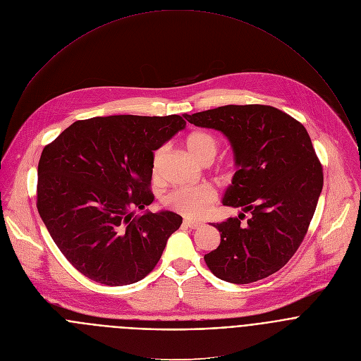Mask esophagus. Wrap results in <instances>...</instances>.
<instances>
[{
  "mask_svg": "<svg viewBox=\"0 0 361 361\" xmlns=\"http://www.w3.org/2000/svg\"><path fill=\"white\" fill-rule=\"evenodd\" d=\"M183 224H185L186 227H189V228H199V227H202V223H200V221H193V220H185Z\"/></svg>",
  "mask_w": 361,
  "mask_h": 361,
  "instance_id": "obj_1",
  "label": "esophagus"
}]
</instances>
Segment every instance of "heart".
Here are the masks:
<instances>
[{
    "mask_svg": "<svg viewBox=\"0 0 361 361\" xmlns=\"http://www.w3.org/2000/svg\"><path fill=\"white\" fill-rule=\"evenodd\" d=\"M185 145H186L188 152L202 165H209L214 159L217 149H219L217 138L213 134L204 133V131L192 133L186 138ZM164 152H165V149L159 148L158 151H155V154L152 157L154 176H157L159 173V166H161ZM214 200H216L214 192L206 186L180 188V189L171 192L166 196L168 206L189 219L203 217L209 212V209Z\"/></svg>",
    "mask_w": 361,
    "mask_h": 361,
    "instance_id": "b5f03b06",
    "label": "heart"
}]
</instances>
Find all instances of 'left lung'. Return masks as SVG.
<instances>
[{
    "instance_id": "obj_1",
    "label": "left lung",
    "mask_w": 361,
    "mask_h": 361,
    "mask_svg": "<svg viewBox=\"0 0 361 361\" xmlns=\"http://www.w3.org/2000/svg\"><path fill=\"white\" fill-rule=\"evenodd\" d=\"M183 117L223 133L237 168L221 203L241 213L213 224L220 245L204 255L207 267L231 283L269 276L300 245L323 188L307 131L283 111L261 104H230ZM245 212L250 217L241 224Z\"/></svg>"
}]
</instances>
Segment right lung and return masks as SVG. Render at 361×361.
Listing matches in <instances>:
<instances>
[{"mask_svg":"<svg viewBox=\"0 0 361 361\" xmlns=\"http://www.w3.org/2000/svg\"><path fill=\"white\" fill-rule=\"evenodd\" d=\"M186 127L183 117L109 116L73 123L42 151L38 212L66 259L109 286L141 281L182 224L169 210L145 212L154 151Z\"/></svg>","mask_w":361,"mask_h":361,"instance_id":"1","label":"right lung"}]
</instances>
